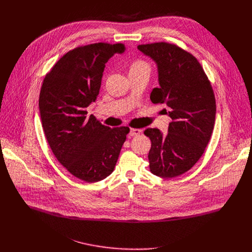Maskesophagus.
Masks as SVG:
<instances>
[{"mask_svg": "<svg viewBox=\"0 0 252 252\" xmlns=\"http://www.w3.org/2000/svg\"><path fill=\"white\" fill-rule=\"evenodd\" d=\"M139 133H141V129H139V128H130L129 129V135L130 136H136Z\"/></svg>", "mask_w": 252, "mask_h": 252, "instance_id": "34e87169", "label": "esophagus"}]
</instances>
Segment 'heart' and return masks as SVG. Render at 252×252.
<instances>
[{"mask_svg":"<svg viewBox=\"0 0 252 252\" xmlns=\"http://www.w3.org/2000/svg\"><path fill=\"white\" fill-rule=\"evenodd\" d=\"M145 65H148V63L146 62H143L141 60H135L131 63L129 68H135V67H140V66H145Z\"/></svg>","mask_w":252,"mask_h":252,"instance_id":"1","label":"heart"}]
</instances>
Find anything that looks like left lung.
Segmentation results:
<instances>
[{"mask_svg": "<svg viewBox=\"0 0 252 252\" xmlns=\"http://www.w3.org/2000/svg\"><path fill=\"white\" fill-rule=\"evenodd\" d=\"M137 49L158 64L159 87L151 93V100L165 104L171 119L166 135L158 128L145 130L152 141L150 169L159 177H175L189 170L205 151L217 113L214 93L199 62L184 49L165 42Z\"/></svg>", "mask_w": 252, "mask_h": 252, "instance_id": "1", "label": "left lung"}]
</instances>
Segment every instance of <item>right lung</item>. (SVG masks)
<instances>
[{
	"mask_svg": "<svg viewBox=\"0 0 252 252\" xmlns=\"http://www.w3.org/2000/svg\"><path fill=\"white\" fill-rule=\"evenodd\" d=\"M125 44L95 43L64 54L46 75L39 107L49 146L66 170L87 183L102 181L116 166L129 127H109L87 107L94 101L105 63Z\"/></svg>",
	"mask_w": 252,
	"mask_h": 252,
	"instance_id": "obj_1",
	"label": "right lung"
}]
</instances>
